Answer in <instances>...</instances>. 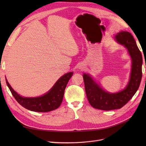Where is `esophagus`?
I'll return each mask as SVG.
<instances>
[{
  "instance_id": "esophagus-1",
  "label": "esophagus",
  "mask_w": 146,
  "mask_h": 146,
  "mask_svg": "<svg viewBox=\"0 0 146 146\" xmlns=\"http://www.w3.org/2000/svg\"><path fill=\"white\" fill-rule=\"evenodd\" d=\"M79 68L80 69V70H83L84 68V66L83 65H80V66L79 67Z\"/></svg>"
}]
</instances>
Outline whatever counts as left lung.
Returning a JSON list of instances; mask_svg holds the SVG:
<instances>
[{
    "label": "left lung",
    "mask_w": 146,
    "mask_h": 146,
    "mask_svg": "<svg viewBox=\"0 0 146 146\" xmlns=\"http://www.w3.org/2000/svg\"><path fill=\"white\" fill-rule=\"evenodd\" d=\"M115 40L127 48L132 60L129 81L125 88L119 92L111 94L105 91L89 74L83 75L88 100L94 108L104 111L120 109L131 99L139 88L142 78L141 53L131 33L121 31Z\"/></svg>",
    "instance_id": "obj_1"
}]
</instances>
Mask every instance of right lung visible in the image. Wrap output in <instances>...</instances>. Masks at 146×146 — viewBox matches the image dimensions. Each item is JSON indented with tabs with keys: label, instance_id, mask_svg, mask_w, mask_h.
Wrapping results in <instances>:
<instances>
[{
	"label": "right lung",
	"instance_id": "obj_1",
	"mask_svg": "<svg viewBox=\"0 0 146 146\" xmlns=\"http://www.w3.org/2000/svg\"><path fill=\"white\" fill-rule=\"evenodd\" d=\"M73 74V72H69L64 74L47 94L35 98H25L20 96L12 88L6 79V82L12 95L21 106L32 111L47 112L55 110L60 106L63 101L65 88Z\"/></svg>",
	"mask_w": 146,
	"mask_h": 146
}]
</instances>
